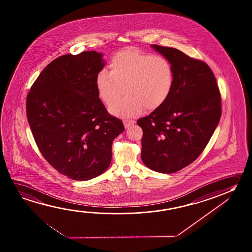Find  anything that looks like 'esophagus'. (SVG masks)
Masks as SVG:
<instances>
[{
    "label": "esophagus",
    "mask_w": 252,
    "mask_h": 252,
    "mask_svg": "<svg viewBox=\"0 0 252 252\" xmlns=\"http://www.w3.org/2000/svg\"><path fill=\"white\" fill-rule=\"evenodd\" d=\"M123 123H124L125 127L128 128L129 126H131L132 125L134 124L135 122L133 121V120H124L123 121Z\"/></svg>",
    "instance_id": "1"
}]
</instances>
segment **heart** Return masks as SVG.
Masks as SVG:
<instances>
[{
    "instance_id": "b5f03b06",
    "label": "heart",
    "mask_w": 252,
    "mask_h": 252,
    "mask_svg": "<svg viewBox=\"0 0 252 252\" xmlns=\"http://www.w3.org/2000/svg\"><path fill=\"white\" fill-rule=\"evenodd\" d=\"M110 71L96 74L95 85L103 103L110 104L123 94H128L109 108L113 115L132 118L146 107L154 111L169 98L174 85V71L168 59L128 47L112 57Z\"/></svg>"
}]
</instances>
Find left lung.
Wrapping results in <instances>:
<instances>
[{"label": "left lung", "mask_w": 252, "mask_h": 252, "mask_svg": "<svg viewBox=\"0 0 252 252\" xmlns=\"http://www.w3.org/2000/svg\"><path fill=\"white\" fill-rule=\"evenodd\" d=\"M174 71L171 94L161 107L137 121L142 128L141 160L159 173L177 172L206 148L221 116L215 74L205 62L181 51L151 45Z\"/></svg>", "instance_id": "8db88e82"}]
</instances>
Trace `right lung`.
<instances>
[{
  "instance_id": "add662e5",
  "label": "right lung",
  "mask_w": 252,
  "mask_h": 252,
  "mask_svg": "<svg viewBox=\"0 0 252 252\" xmlns=\"http://www.w3.org/2000/svg\"><path fill=\"white\" fill-rule=\"evenodd\" d=\"M105 66L103 54L87 51L55 59L31 88L26 114L37 148L54 169L86 181L112 161V141L124 131L107 112L95 89Z\"/></svg>"
}]
</instances>
